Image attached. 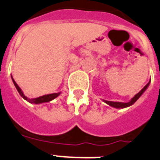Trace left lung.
Instances as JSON below:
<instances>
[{"label": "left lung", "mask_w": 160, "mask_h": 160, "mask_svg": "<svg viewBox=\"0 0 160 160\" xmlns=\"http://www.w3.org/2000/svg\"><path fill=\"white\" fill-rule=\"evenodd\" d=\"M150 82L151 81L148 82V84H146V85L144 86V88H142V89L138 92V93L136 94V95L134 96L131 100H130V101H129V102H127V103H124V102H115V101H105L106 104H108L109 105H110V106L114 107V108H117V109H123V108H126V107L130 106V105H133V104H134V102H135V101H137L140 97H141L142 94L144 92L146 91V89L148 88V86H149L150 84Z\"/></svg>", "instance_id": "obj_1"}]
</instances>
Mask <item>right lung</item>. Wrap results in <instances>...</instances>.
Masks as SVG:
<instances>
[{
	"label": "right lung",
	"instance_id": "obj_1",
	"mask_svg": "<svg viewBox=\"0 0 160 160\" xmlns=\"http://www.w3.org/2000/svg\"><path fill=\"white\" fill-rule=\"evenodd\" d=\"M12 80H13V84H14L15 87H16L17 90H18V92H19V94L21 95V97H23L25 100H26L27 101H29L30 103H33V104H41V103H44V102H49V101H52L53 99H55V98H56L60 94V92H57V93H51V94H48V95H44V96H42V97H37V98H33V99H30V98H28V97H26V96L23 94V92H22V89H21L20 88H19V86L17 84L16 82L14 81V80L13 79V77H12Z\"/></svg>",
	"mask_w": 160,
	"mask_h": 160
}]
</instances>
